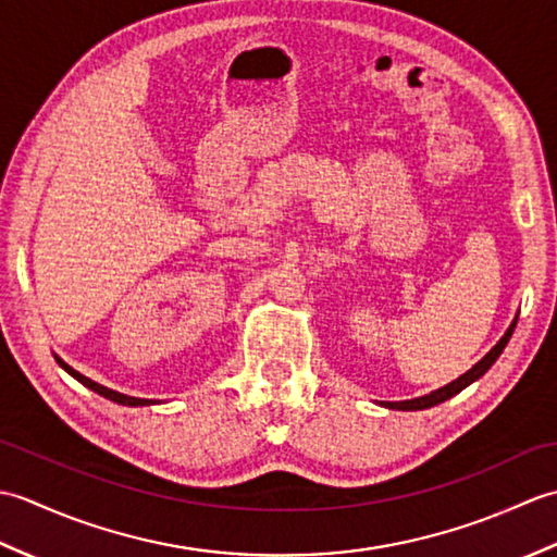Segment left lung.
Segmentation results:
<instances>
[{
	"label": "left lung",
	"mask_w": 557,
	"mask_h": 557,
	"mask_svg": "<svg viewBox=\"0 0 557 557\" xmlns=\"http://www.w3.org/2000/svg\"><path fill=\"white\" fill-rule=\"evenodd\" d=\"M515 325H517V321L507 327V333L500 337V342L498 345H495L486 357H483L474 369L471 371H467L465 375L461 377H457V381H453L449 385H445V387H441V389H435V393H431V395H425V397H417V399H407V401H387L385 407H389V409H429V407H433V405H441V401H445V399H449L453 395H457L459 389H465L469 383H474L476 377H481L483 373H486L491 366L495 363V359L500 357L503 354V349H505V345L507 342H510V337H512V333H515Z\"/></svg>",
	"instance_id": "1"
}]
</instances>
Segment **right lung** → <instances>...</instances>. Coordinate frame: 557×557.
Listing matches in <instances>:
<instances>
[{"label": "right lung", "mask_w": 557, "mask_h": 557, "mask_svg": "<svg viewBox=\"0 0 557 557\" xmlns=\"http://www.w3.org/2000/svg\"><path fill=\"white\" fill-rule=\"evenodd\" d=\"M54 359H57V363L62 366V369H64L69 375H74L78 383H83V385H86V387H90L92 393H98V395H102V397H108V399L116 401V405H126V407H144V405H150V399H140V397H128V395H122V393H114V389L104 387V385H98L96 381H90V377L81 375L78 371L71 369V366H69V363H64V361L59 359V357H54Z\"/></svg>", "instance_id": "right-lung-1"}]
</instances>
